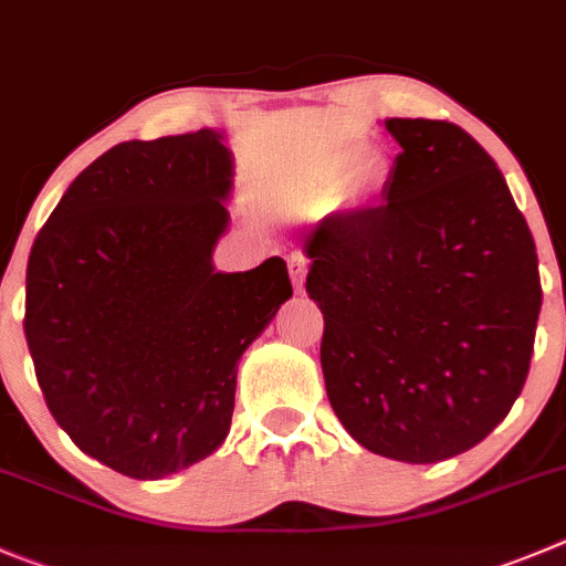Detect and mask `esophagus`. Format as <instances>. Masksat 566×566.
I'll use <instances>...</instances> for the list:
<instances>
[{"label": "esophagus", "mask_w": 566, "mask_h": 566, "mask_svg": "<svg viewBox=\"0 0 566 566\" xmlns=\"http://www.w3.org/2000/svg\"><path fill=\"white\" fill-rule=\"evenodd\" d=\"M289 274H292L294 286L303 289L305 274H308V258H305L300 250H294L292 255H289Z\"/></svg>", "instance_id": "34e87169"}]
</instances>
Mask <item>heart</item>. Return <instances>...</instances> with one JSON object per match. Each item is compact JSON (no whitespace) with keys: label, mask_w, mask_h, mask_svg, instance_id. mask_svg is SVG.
I'll return each instance as SVG.
<instances>
[{"label":"heart","mask_w":566,"mask_h":566,"mask_svg":"<svg viewBox=\"0 0 566 566\" xmlns=\"http://www.w3.org/2000/svg\"><path fill=\"white\" fill-rule=\"evenodd\" d=\"M358 160H360V149H344V153H338L336 158L322 164L319 169L297 177V180L289 186L286 206L297 213H316L331 208L333 202H336L338 193H342L347 177L353 175Z\"/></svg>","instance_id":"obj_1"}]
</instances>
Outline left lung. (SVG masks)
Masks as SVG:
<instances>
[{"instance_id": "left-lung-1", "label": "left lung", "mask_w": 566, "mask_h": 566, "mask_svg": "<svg viewBox=\"0 0 566 566\" xmlns=\"http://www.w3.org/2000/svg\"><path fill=\"white\" fill-rule=\"evenodd\" d=\"M384 202L305 241L327 400L358 444L408 464L475 448L520 397L542 308L534 235L492 155L453 122L389 118Z\"/></svg>"}]
</instances>
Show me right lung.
<instances>
[{
	"label": "right lung",
	"mask_w": 566,
	"mask_h": 566,
	"mask_svg": "<svg viewBox=\"0 0 566 566\" xmlns=\"http://www.w3.org/2000/svg\"><path fill=\"white\" fill-rule=\"evenodd\" d=\"M230 175L217 130L116 144L32 241L38 386L74 444L127 478H166L222 444L241 353L292 297L283 258L213 272Z\"/></svg>",
	"instance_id": "add662e5"
}]
</instances>
